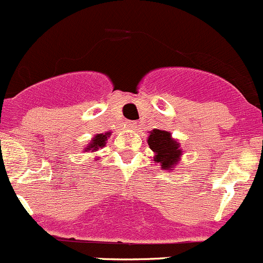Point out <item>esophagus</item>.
<instances>
[{"label": "esophagus", "mask_w": 263, "mask_h": 263, "mask_svg": "<svg viewBox=\"0 0 263 263\" xmlns=\"http://www.w3.org/2000/svg\"><path fill=\"white\" fill-rule=\"evenodd\" d=\"M126 126H127L128 128L134 129V128H136V122L135 121H127V123H126Z\"/></svg>", "instance_id": "34e87169"}]
</instances>
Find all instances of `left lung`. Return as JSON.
I'll return each mask as SVG.
<instances>
[{
  "mask_svg": "<svg viewBox=\"0 0 263 263\" xmlns=\"http://www.w3.org/2000/svg\"><path fill=\"white\" fill-rule=\"evenodd\" d=\"M149 148L153 151V161L161 165L162 170L173 171L182 159L183 151L180 143L172 137L170 131L164 129H152L147 140Z\"/></svg>",
  "mask_w": 263,
  "mask_h": 263,
  "instance_id": "1",
  "label": "left lung"
}]
</instances>
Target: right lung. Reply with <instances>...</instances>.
<instances>
[{
    "mask_svg": "<svg viewBox=\"0 0 263 263\" xmlns=\"http://www.w3.org/2000/svg\"><path fill=\"white\" fill-rule=\"evenodd\" d=\"M112 134L111 131H107L105 132V134H98L95 135L93 137L91 138V141L87 143V146L84 148V152H96V151H99L100 148H102V147H105V144H106V141L107 138L110 137V135ZM99 159V157L96 158V161Z\"/></svg>",
    "mask_w": 263,
    "mask_h": 263,
    "instance_id": "obj_1",
    "label": "right lung"
}]
</instances>
